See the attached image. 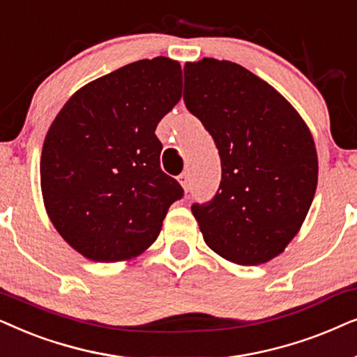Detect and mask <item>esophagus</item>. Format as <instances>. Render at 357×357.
Here are the masks:
<instances>
[{
	"label": "esophagus",
	"instance_id": "esophagus-1",
	"mask_svg": "<svg viewBox=\"0 0 357 357\" xmlns=\"http://www.w3.org/2000/svg\"><path fill=\"white\" fill-rule=\"evenodd\" d=\"M178 181L184 188V191H189V188H191V179H189V174L188 173L179 174L178 176Z\"/></svg>",
	"mask_w": 357,
	"mask_h": 357
}]
</instances>
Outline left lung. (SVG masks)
<instances>
[{"label": "left lung", "instance_id": "obj_1", "mask_svg": "<svg viewBox=\"0 0 357 357\" xmlns=\"http://www.w3.org/2000/svg\"><path fill=\"white\" fill-rule=\"evenodd\" d=\"M183 99L220 155L217 194L191 207L207 246L245 266L281 255L317 189V150L305 122L273 86L228 60L184 65Z\"/></svg>", "mask_w": 357, "mask_h": 357}]
</instances>
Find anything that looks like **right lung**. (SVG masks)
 I'll return each mask as SVG.
<instances>
[{"mask_svg":"<svg viewBox=\"0 0 357 357\" xmlns=\"http://www.w3.org/2000/svg\"><path fill=\"white\" fill-rule=\"evenodd\" d=\"M178 61L139 60L88 83L47 132L40 186L52 223L99 263L130 259L160 235L181 184L160 168L156 126L181 98Z\"/></svg>","mask_w":357,"mask_h":357,"instance_id":"obj_1","label":"right lung"}]
</instances>
